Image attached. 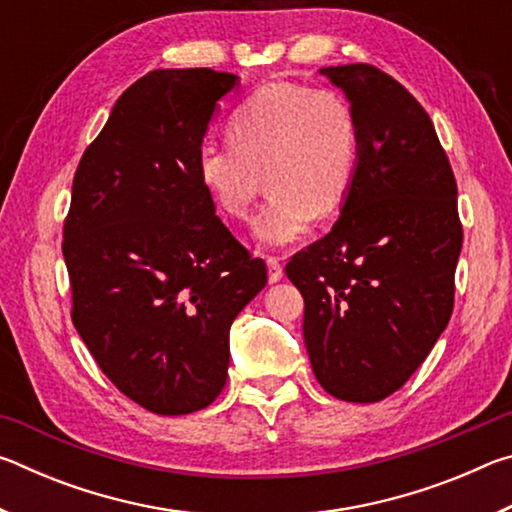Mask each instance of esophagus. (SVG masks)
Returning <instances> with one entry per match:
<instances>
[{
  "instance_id": "esophagus-1",
  "label": "esophagus",
  "mask_w": 512,
  "mask_h": 512,
  "mask_svg": "<svg viewBox=\"0 0 512 512\" xmlns=\"http://www.w3.org/2000/svg\"><path fill=\"white\" fill-rule=\"evenodd\" d=\"M266 266H268V282L271 284H275V282H280L282 280V264L277 262L275 257H268L266 259Z\"/></svg>"
}]
</instances>
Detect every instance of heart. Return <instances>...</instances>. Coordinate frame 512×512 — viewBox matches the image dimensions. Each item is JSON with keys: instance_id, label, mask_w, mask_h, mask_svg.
<instances>
[{"instance_id": "1", "label": "heart", "mask_w": 512, "mask_h": 512, "mask_svg": "<svg viewBox=\"0 0 512 512\" xmlns=\"http://www.w3.org/2000/svg\"><path fill=\"white\" fill-rule=\"evenodd\" d=\"M359 164V124L341 94L302 83H264L232 112L230 140H205L196 171L207 194L230 219H246L262 192L253 221L264 248L289 246L307 235L316 216L339 210Z\"/></svg>"}]
</instances>
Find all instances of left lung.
<instances>
[{
    "label": "left lung",
    "instance_id": "obj_1",
    "mask_svg": "<svg viewBox=\"0 0 512 512\" xmlns=\"http://www.w3.org/2000/svg\"><path fill=\"white\" fill-rule=\"evenodd\" d=\"M359 124V164L332 232L287 264L305 298L318 384L370 404L406 384L445 332L463 246L456 180L424 108L370 65L323 67Z\"/></svg>",
    "mask_w": 512,
    "mask_h": 512
}]
</instances>
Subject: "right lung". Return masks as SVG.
I'll list each match as a JSON object with an SVG mask.
<instances>
[{
  "label": "right lung",
  "mask_w": 512,
  "mask_h": 512,
  "mask_svg": "<svg viewBox=\"0 0 512 512\" xmlns=\"http://www.w3.org/2000/svg\"><path fill=\"white\" fill-rule=\"evenodd\" d=\"M239 85L214 69H153L83 153L63 257L72 320L121 393L187 415L223 391L230 327L266 287V264L230 235L196 171L198 149Z\"/></svg>",
  "instance_id": "1"
}]
</instances>
